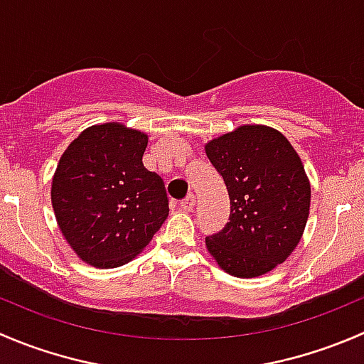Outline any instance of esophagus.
<instances>
[{
  "mask_svg": "<svg viewBox=\"0 0 364 364\" xmlns=\"http://www.w3.org/2000/svg\"><path fill=\"white\" fill-rule=\"evenodd\" d=\"M196 203H197L196 196H193V193H190V196H186L185 199L181 200V204H179V205H181L183 211H193V208H196Z\"/></svg>",
  "mask_w": 364,
  "mask_h": 364,
  "instance_id": "1",
  "label": "esophagus"
}]
</instances>
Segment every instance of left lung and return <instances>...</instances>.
<instances>
[{"mask_svg": "<svg viewBox=\"0 0 364 364\" xmlns=\"http://www.w3.org/2000/svg\"><path fill=\"white\" fill-rule=\"evenodd\" d=\"M230 199L229 222L205 237L223 271L253 278L282 264L299 243L310 213V183L278 130L245 124L205 144Z\"/></svg>", "mask_w": 364, "mask_h": 364, "instance_id": "obj_1", "label": "left lung"}]
</instances>
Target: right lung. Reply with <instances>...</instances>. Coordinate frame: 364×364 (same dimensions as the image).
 I'll list each match as a JSON object with an SVG mask.
<instances>
[{
  "label": "right lung",
  "mask_w": 364,
  "mask_h": 364,
  "mask_svg": "<svg viewBox=\"0 0 364 364\" xmlns=\"http://www.w3.org/2000/svg\"><path fill=\"white\" fill-rule=\"evenodd\" d=\"M146 146L142 132L97 124L84 130L58 164L50 190L58 225L91 266L127 264L167 218L164 179L142 164Z\"/></svg>",
  "instance_id": "right-lung-1"
}]
</instances>
